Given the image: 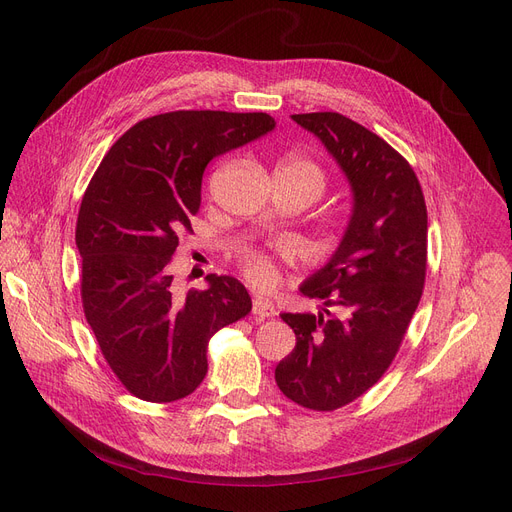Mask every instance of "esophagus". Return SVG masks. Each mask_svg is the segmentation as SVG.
I'll return each instance as SVG.
<instances>
[{"label":"esophagus","instance_id":"34e87169","mask_svg":"<svg viewBox=\"0 0 512 512\" xmlns=\"http://www.w3.org/2000/svg\"><path fill=\"white\" fill-rule=\"evenodd\" d=\"M253 315H255L257 321H263L267 317H274L276 315V307L267 299L257 297V299H253Z\"/></svg>","mask_w":512,"mask_h":512}]
</instances>
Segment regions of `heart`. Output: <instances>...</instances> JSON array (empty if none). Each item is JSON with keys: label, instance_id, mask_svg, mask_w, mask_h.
Here are the masks:
<instances>
[{"label": "heart", "instance_id": "b5f03b06", "mask_svg": "<svg viewBox=\"0 0 512 512\" xmlns=\"http://www.w3.org/2000/svg\"><path fill=\"white\" fill-rule=\"evenodd\" d=\"M276 172H286L294 176L297 180L305 182L307 186L313 188V193L319 197L321 191L326 186V174L321 170L315 159L303 155V153H288L280 164ZM292 253L288 247H280L276 257L263 251L249 249L240 255V267L245 278L259 290H274L280 282V270H278V261H290Z\"/></svg>", "mask_w": 512, "mask_h": 512}]
</instances>
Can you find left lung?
Returning a JSON list of instances; mask_svg holds the SVG:
<instances>
[{
	"label": "left lung",
	"instance_id": "left-lung-1",
	"mask_svg": "<svg viewBox=\"0 0 512 512\" xmlns=\"http://www.w3.org/2000/svg\"><path fill=\"white\" fill-rule=\"evenodd\" d=\"M326 145L353 186L338 251L303 286L340 315L282 313L297 346L276 367L286 398L336 411L380 382L405 340L427 270V207L409 161L378 134L336 112L294 114Z\"/></svg>",
	"mask_w": 512,
	"mask_h": 512
}]
</instances>
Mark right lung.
Segmentation results:
<instances>
[{
	"label": "right lung",
	"instance_id": "add662e5",
	"mask_svg": "<svg viewBox=\"0 0 512 512\" xmlns=\"http://www.w3.org/2000/svg\"><path fill=\"white\" fill-rule=\"evenodd\" d=\"M276 126L263 112L178 110L128 128L93 174L76 220L80 299L101 355L147 402L193 394L207 373L209 338L249 315L247 288L209 274L184 297L172 257L201 205L213 157Z\"/></svg>",
	"mask_w": 512,
	"mask_h": 512
}]
</instances>
